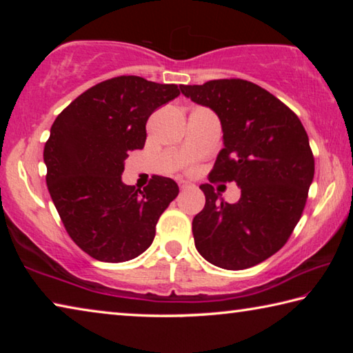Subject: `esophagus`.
I'll use <instances>...</instances> for the list:
<instances>
[{"mask_svg":"<svg viewBox=\"0 0 353 353\" xmlns=\"http://www.w3.org/2000/svg\"><path fill=\"white\" fill-rule=\"evenodd\" d=\"M179 187H181V190H191V188H194V185L193 183H190V182H185V181H181L179 182Z\"/></svg>","mask_w":353,"mask_h":353,"instance_id":"esophagus-1","label":"esophagus"}]
</instances>
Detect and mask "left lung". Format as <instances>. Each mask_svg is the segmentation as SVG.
Here are the masks:
<instances>
[{
    "label": "left lung",
    "instance_id": "8db88e82",
    "mask_svg": "<svg viewBox=\"0 0 353 353\" xmlns=\"http://www.w3.org/2000/svg\"><path fill=\"white\" fill-rule=\"evenodd\" d=\"M181 92L212 109L223 128L210 182L241 190L229 204L210 183L201 185L205 205L193 218L194 246L214 266L248 270L282 249L302 216L314 176L308 135L294 112L249 81H208Z\"/></svg>",
    "mask_w": 353,
    "mask_h": 353
}]
</instances>
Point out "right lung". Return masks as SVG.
<instances>
[{"mask_svg": "<svg viewBox=\"0 0 353 353\" xmlns=\"http://www.w3.org/2000/svg\"><path fill=\"white\" fill-rule=\"evenodd\" d=\"M179 94L174 83L113 77L52 123L43 149L48 190L71 240L93 259L121 263L145 252L179 194L170 177L154 176L143 190L121 181L128 152L145 146L148 118Z\"/></svg>", "mask_w": 353, "mask_h": 353, "instance_id": "obj_1", "label": "right lung"}]
</instances>
